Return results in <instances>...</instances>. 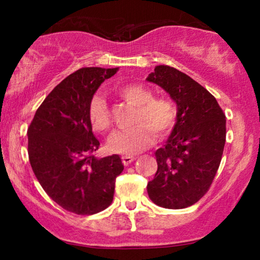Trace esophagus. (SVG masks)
<instances>
[{"mask_svg": "<svg viewBox=\"0 0 260 260\" xmlns=\"http://www.w3.org/2000/svg\"><path fill=\"white\" fill-rule=\"evenodd\" d=\"M134 159H135L134 156H123L122 162H123L124 166H127V165H130V163L133 162Z\"/></svg>", "mask_w": 260, "mask_h": 260, "instance_id": "1", "label": "esophagus"}]
</instances>
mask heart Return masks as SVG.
I'll return each instance as SVG.
<instances>
[{
    "label": "heart",
    "mask_w": 260,
    "mask_h": 260,
    "mask_svg": "<svg viewBox=\"0 0 260 260\" xmlns=\"http://www.w3.org/2000/svg\"><path fill=\"white\" fill-rule=\"evenodd\" d=\"M120 98L136 106L135 126L126 131H117L109 138L108 148L116 154L133 155L150 147L154 133L165 137L175 126L177 109L168 97H152L150 88L141 84H127L117 88ZM88 120L98 133H106L111 127V113L104 98L92 97L88 104Z\"/></svg>",
    "instance_id": "heart-1"
}]
</instances>
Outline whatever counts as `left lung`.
I'll list each match as a JSON object with an SVG mask.
<instances>
[{"label": "left lung", "mask_w": 260, "mask_h": 260, "mask_svg": "<svg viewBox=\"0 0 260 260\" xmlns=\"http://www.w3.org/2000/svg\"><path fill=\"white\" fill-rule=\"evenodd\" d=\"M168 92L177 120L165 147L156 150L157 172L147 189L161 207H189L207 193L226 141V117L214 95L189 76L159 65L147 78Z\"/></svg>", "instance_id": "8db88e82"}]
</instances>
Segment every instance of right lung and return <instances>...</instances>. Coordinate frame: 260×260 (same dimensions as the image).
Instances as JSON below:
<instances>
[{"mask_svg": "<svg viewBox=\"0 0 260 260\" xmlns=\"http://www.w3.org/2000/svg\"><path fill=\"white\" fill-rule=\"evenodd\" d=\"M118 69L84 67L53 88L28 127V156L41 187L66 211L91 215L113 200L118 155L97 158L99 141L88 120V104Z\"/></svg>", "mask_w": 260, "mask_h": 260, "instance_id": "right-lung-1", "label": "right lung"}]
</instances>
